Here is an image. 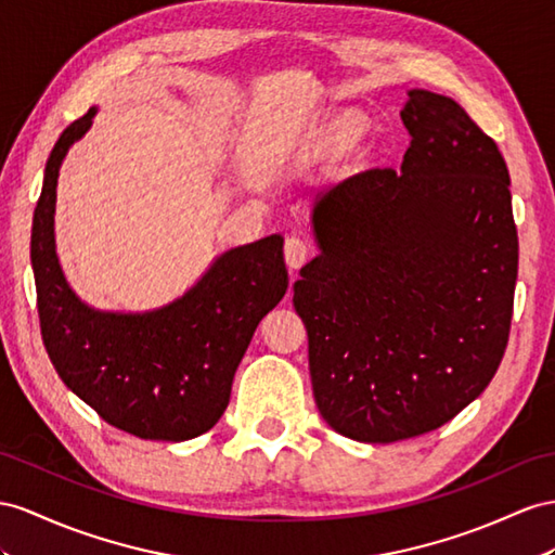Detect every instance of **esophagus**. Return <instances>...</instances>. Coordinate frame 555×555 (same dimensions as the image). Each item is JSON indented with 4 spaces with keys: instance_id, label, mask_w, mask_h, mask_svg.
Listing matches in <instances>:
<instances>
[{
    "instance_id": "34e87169",
    "label": "esophagus",
    "mask_w": 555,
    "mask_h": 555,
    "mask_svg": "<svg viewBox=\"0 0 555 555\" xmlns=\"http://www.w3.org/2000/svg\"><path fill=\"white\" fill-rule=\"evenodd\" d=\"M283 253H286L288 267L297 269V267H302L311 258V255H314V246H311L305 236L293 234V236L286 238V246H283Z\"/></svg>"
}]
</instances>
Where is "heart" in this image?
<instances>
[{"label":"heart","mask_w":555,"mask_h":555,"mask_svg":"<svg viewBox=\"0 0 555 555\" xmlns=\"http://www.w3.org/2000/svg\"><path fill=\"white\" fill-rule=\"evenodd\" d=\"M337 142H343V145H345V138H339V140H337Z\"/></svg>","instance_id":"heart-1"}]
</instances>
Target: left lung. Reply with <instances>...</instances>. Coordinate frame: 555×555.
<instances>
[{
	"label": "left lung",
	"instance_id": "1",
	"mask_svg": "<svg viewBox=\"0 0 555 555\" xmlns=\"http://www.w3.org/2000/svg\"><path fill=\"white\" fill-rule=\"evenodd\" d=\"M401 170L321 192V248L293 305L319 413L361 443L450 422L486 391L508 343L518 232L496 142L448 95L408 91Z\"/></svg>",
	"mask_w": 555,
	"mask_h": 555
}]
</instances>
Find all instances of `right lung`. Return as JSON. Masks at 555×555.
Returning a JSON list of instances; mask_svg holds the SVG:
<instances>
[{
    "label": "right lung",
    "instance_id": "right-lung-1",
    "mask_svg": "<svg viewBox=\"0 0 555 555\" xmlns=\"http://www.w3.org/2000/svg\"><path fill=\"white\" fill-rule=\"evenodd\" d=\"M95 112L61 133L35 208L30 255L41 339L67 389L107 424L180 443L222 417L255 328L288 291L283 236L222 253L188 293L159 309L124 314L81 302L55 255L53 212L61 164Z\"/></svg>",
    "mask_w": 555,
    "mask_h": 555
}]
</instances>
